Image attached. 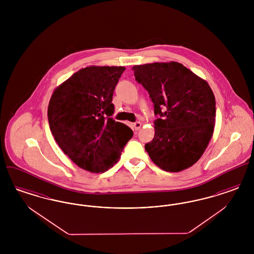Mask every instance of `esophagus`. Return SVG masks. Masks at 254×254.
<instances>
[{
    "instance_id": "34e87169",
    "label": "esophagus",
    "mask_w": 254,
    "mask_h": 254,
    "mask_svg": "<svg viewBox=\"0 0 254 254\" xmlns=\"http://www.w3.org/2000/svg\"><path fill=\"white\" fill-rule=\"evenodd\" d=\"M133 127L135 128V130H139L141 127H142V123L141 122H135L133 124Z\"/></svg>"
}]
</instances>
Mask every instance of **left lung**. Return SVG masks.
<instances>
[{
    "mask_svg": "<svg viewBox=\"0 0 254 254\" xmlns=\"http://www.w3.org/2000/svg\"><path fill=\"white\" fill-rule=\"evenodd\" d=\"M154 106L155 134L145 148L159 168L178 172L194 165L213 133L216 108L210 86L177 62L132 67Z\"/></svg>",
    "mask_w": 254,
    "mask_h": 254,
    "instance_id": "left-lung-1",
    "label": "left lung"
}]
</instances>
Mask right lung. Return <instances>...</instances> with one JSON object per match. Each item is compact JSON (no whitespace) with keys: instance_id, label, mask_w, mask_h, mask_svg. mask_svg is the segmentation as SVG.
<instances>
[{"instance_id":"1","label":"right lung","mask_w":254,"mask_h":254,"mask_svg":"<svg viewBox=\"0 0 254 254\" xmlns=\"http://www.w3.org/2000/svg\"><path fill=\"white\" fill-rule=\"evenodd\" d=\"M124 66H87L59 85L49 101V127L61 149L90 172L110 169L132 138L125 124L111 118L115 86Z\"/></svg>"}]
</instances>
